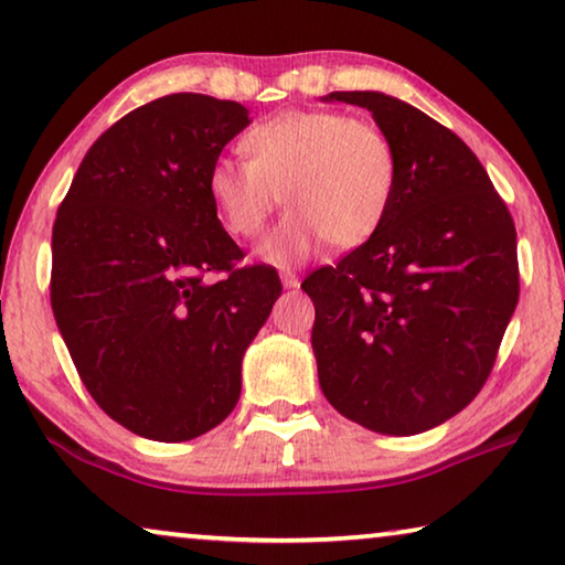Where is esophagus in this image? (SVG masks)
<instances>
[{
  "label": "esophagus",
  "instance_id": "34e87169",
  "mask_svg": "<svg viewBox=\"0 0 565 565\" xmlns=\"http://www.w3.org/2000/svg\"><path fill=\"white\" fill-rule=\"evenodd\" d=\"M280 280H282V285H285V288H288V290H296L298 285H300L298 275H296V273H290V269H288V273H282V275H280Z\"/></svg>",
  "mask_w": 565,
  "mask_h": 565
}]
</instances>
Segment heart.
Returning <instances> with one entry per match:
<instances>
[{"label": "heart", "mask_w": 565, "mask_h": 565, "mask_svg": "<svg viewBox=\"0 0 565 565\" xmlns=\"http://www.w3.org/2000/svg\"><path fill=\"white\" fill-rule=\"evenodd\" d=\"M247 162L218 160L209 193L228 234L257 239L282 203L292 209L263 244L288 265L329 239L364 244L382 226L397 188V152L384 129L341 111H285L242 137Z\"/></svg>", "instance_id": "heart-1"}]
</instances>
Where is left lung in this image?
Segmentation results:
<instances>
[{
    "label": "left lung",
    "mask_w": 565,
    "mask_h": 565,
    "mask_svg": "<svg viewBox=\"0 0 565 565\" xmlns=\"http://www.w3.org/2000/svg\"><path fill=\"white\" fill-rule=\"evenodd\" d=\"M326 102L372 111L397 152L382 226L300 288L316 306L318 382L343 418L413 436L461 413L492 372L520 298L518 234L466 142L380 92Z\"/></svg>",
    "instance_id": "obj_1"
}]
</instances>
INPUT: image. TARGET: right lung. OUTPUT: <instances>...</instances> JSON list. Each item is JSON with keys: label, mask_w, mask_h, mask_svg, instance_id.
<instances>
[{"label": "right lung", "mask_w": 565, "mask_h": 565, "mask_svg": "<svg viewBox=\"0 0 565 565\" xmlns=\"http://www.w3.org/2000/svg\"><path fill=\"white\" fill-rule=\"evenodd\" d=\"M247 125L242 104L203 94L137 106L92 145L58 206L55 323L88 395L142 438L181 444L234 411L244 351L282 292L275 267H236L244 252L209 193Z\"/></svg>", "instance_id": "right-lung-1"}]
</instances>
